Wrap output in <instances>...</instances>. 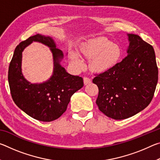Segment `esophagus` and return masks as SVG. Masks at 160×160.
I'll return each instance as SVG.
<instances>
[{"label":"esophagus","mask_w":160,"mask_h":160,"mask_svg":"<svg viewBox=\"0 0 160 160\" xmlns=\"http://www.w3.org/2000/svg\"><path fill=\"white\" fill-rule=\"evenodd\" d=\"M83 81H84V84H85V85H88V84H90V83H91L90 78H88V77H84V78H83Z\"/></svg>","instance_id":"1"}]
</instances>
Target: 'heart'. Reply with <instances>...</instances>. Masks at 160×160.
Returning a JSON list of instances; mask_svg holds the SVG:
<instances>
[{
    "label": "heart",
    "instance_id": "b5f03b06",
    "mask_svg": "<svg viewBox=\"0 0 160 160\" xmlns=\"http://www.w3.org/2000/svg\"><path fill=\"white\" fill-rule=\"evenodd\" d=\"M81 51L87 58L92 59L91 67L97 72H104L112 68L121 56L120 47L103 37L90 40L82 46ZM70 57L75 63L80 66L82 65L77 54L72 53Z\"/></svg>",
    "mask_w": 160,
    "mask_h": 160
}]
</instances>
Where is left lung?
I'll return each mask as SVG.
<instances>
[{
  "label": "left lung",
  "instance_id": "8db88e82",
  "mask_svg": "<svg viewBox=\"0 0 160 160\" xmlns=\"http://www.w3.org/2000/svg\"><path fill=\"white\" fill-rule=\"evenodd\" d=\"M128 37V56L92 80L99 88V109L115 120L131 117L147 107L158 81L153 47L138 35Z\"/></svg>",
  "mask_w": 160,
  "mask_h": 160
}]
</instances>
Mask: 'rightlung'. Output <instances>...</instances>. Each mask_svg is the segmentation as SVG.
<instances>
[{
  "label": "right lung",
  "instance_id": "1",
  "mask_svg": "<svg viewBox=\"0 0 160 160\" xmlns=\"http://www.w3.org/2000/svg\"><path fill=\"white\" fill-rule=\"evenodd\" d=\"M33 41L48 45L53 54V75L47 82L32 84L21 73V53ZM62 51L56 48L50 37L37 34L20 42L16 47L8 69V82L12 98L20 109L32 118L44 122L58 118L66 112L70 97L82 88L83 79L72 75L61 66Z\"/></svg>",
  "mask_w": 160,
  "mask_h": 160
}]
</instances>
